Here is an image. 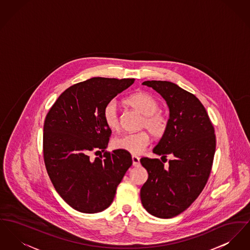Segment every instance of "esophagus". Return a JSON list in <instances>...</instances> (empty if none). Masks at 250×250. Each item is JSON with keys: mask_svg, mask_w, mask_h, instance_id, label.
I'll use <instances>...</instances> for the list:
<instances>
[{"mask_svg": "<svg viewBox=\"0 0 250 250\" xmlns=\"http://www.w3.org/2000/svg\"><path fill=\"white\" fill-rule=\"evenodd\" d=\"M132 163L133 166H135V167L140 166V158L137 156H132Z\"/></svg>", "mask_w": 250, "mask_h": 250, "instance_id": "34e87169", "label": "esophagus"}]
</instances>
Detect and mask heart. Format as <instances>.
Listing matches in <instances>:
<instances>
[{
    "instance_id": "heart-1",
    "label": "heart",
    "mask_w": 250,
    "mask_h": 250,
    "mask_svg": "<svg viewBox=\"0 0 250 250\" xmlns=\"http://www.w3.org/2000/svg\"><path fill=\"white\" fill-rule=\"evenodd\" d=\"M125 102L144 115L141 127L146 128L156 140L162 139L169 128V120L164 114L159 112L158 101L145 91H138L131 94ZM103 120L105 126L110 130L119 128V114L117 104L114 100L109 101L103 109ZM149 144V134L146 130L126 133L112 140V146L130 154H140Z\"/></svg>"
}]
</instances>
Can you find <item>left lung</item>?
Returning a JSON list of instances; mask_svg holds the SVG:
<instances>
[{"instance_id": "1", "label": "left lung", "mask_w": 250, "mask_h": 250, "mask_svg": "<svg viewBox=\"0 0 250 250\" xmlns=\"http://www.w3.org/2000/svg\"><path fill=\"white\" fill-rule=\"evenodd\" d=\"M165 99L170 109L169 128L153 149L166 159H141L148 179L141 189L147 211L159 218H172L188 208L203 191L211 171L216 139L214 127L199 99L169 81H145Z\"/></svg>"}]
</instances>
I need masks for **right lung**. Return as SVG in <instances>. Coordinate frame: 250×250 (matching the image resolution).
Returning <instances> with one entry per match:
<instances>
[{
    "label": "right lung",
    "mask_w": 250,
    "mask_h": 250,
    "mask_svg": "<svg viewBox=\"0 0 250 250\" xmlns=\"http://www.w3.org/2000/svg\"><path fill=\"white\" fill-rule=\"evenodd\" d=\"M134 78L93 77L63 91L47 113L43 126L45 167L56 191L73 208L96 213L112 203L131 156L107 152L111 130L104 105L130 87ZM103 155L90 159V154Z\"/></svg>",
    "instance_id": "right-lung-1"
}]
</instances>
